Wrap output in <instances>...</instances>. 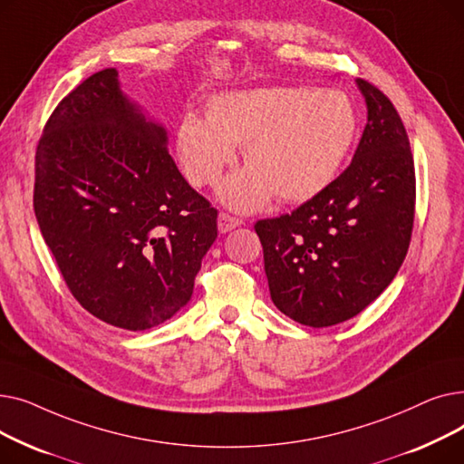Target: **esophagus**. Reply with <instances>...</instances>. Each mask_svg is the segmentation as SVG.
<instances>
[{
	"label": "esophagus",
	"instance_id": "obj_1",
	"mask_svg": "<svg viewBox=\"0 0 464 464\" xmlns=\"http://www.w3.org/2000/svg\"><path fill=\"white\" fill-rule=\"evenodd\" d=\"M242 222L238 218H235V216H231V214H226V212H219V216H218V229H219V233H229V231H233L235 227H238Z\"/></svg>",
	"mask_w": 464,
	"mask_h": 464
}]
</instances>
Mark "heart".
I'll list each match as a JSON object with an SVG mask.
<instances>
[{
	"label": "heart",
	"mask_w": 464,
	"mask_h": 464,
	"mask_svg": "<svg viewBox=\"0 0 464 464\" xmlns=\"http://www.w3.org/2000/svg\"><path fill=\"white\" fill-rule=\"evenodd\" d=\"M357 126L350 95L334 88L235 90L210 97L207 120L182 118L175 150L186 179L210 186L242 144L248 165L222 182L218 198L233 210L252 212L275 193L284 203H303L327 189L352 150Z\"/></svg>",
	"instance_id": "obj_1"
}]
</instances>
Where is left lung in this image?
Returning a JSON list of instances; mask_svg holds the SVG:
<instances>
[{
  "instance_id": "obj_1",
  "label": "left lung",
  "mask_w": 464,
  "mask_h": 464,
  "mask_svg": "<svg viewBox=\"0 0 464 464\" xmlns=\"http://www.w3.org/2000/svg\"><path fill=\"white\" fill-rule=\"evenodd\" d=\"M355 84L367 126L350 167L291 214L256 224L273 303L310 327L343 324L376 301L413 227L416 173L402 120L378 88Z\"/></svg>"
}]
</instances>
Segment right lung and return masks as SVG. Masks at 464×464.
<instances>
[{
    "mask_svg": "<svg viewBox=\"0 0 464 464\" xmlns=\"http://www.w3.org/2000/svg\"><path fill=\"white\" fill-rule=\"evenodd\" d=\"M167 144L114 67L63 97L37 144L34 208L46 246L72 297L120 329H150L182 310L218 237L216 208Z\"/></svg>",
    "mask_w": 464,
    "mask_h": 464,
    "instance_id": "add662e5",
    "label": "right lung"
}]
</instances>
